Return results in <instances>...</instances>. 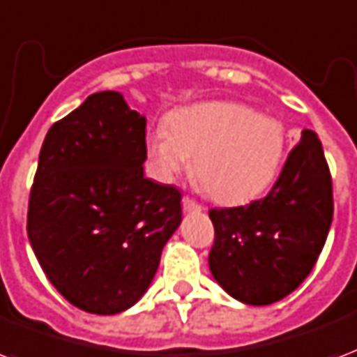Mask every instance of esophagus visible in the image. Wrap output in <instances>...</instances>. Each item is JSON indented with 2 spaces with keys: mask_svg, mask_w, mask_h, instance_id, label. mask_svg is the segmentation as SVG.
Masks as SVG:
<instances>
[{
  "mask_svg": "<svg viewBox=\"0 0 357 357\" xmlns=\"http://www.w3.org/2000/svg\"><path fill=\"white\" fill-rule=\"evenodd\" d=\"M182 208L186 211V213H197V211H201V205L197 203V201H194L192 197H188V195H184L182 197Z\"/></svg>",
  "mask_w": 357,
  "mask_h": 357,
  "instance_id": "34e87169",
  "label": "esophagus"
}]
</instances>
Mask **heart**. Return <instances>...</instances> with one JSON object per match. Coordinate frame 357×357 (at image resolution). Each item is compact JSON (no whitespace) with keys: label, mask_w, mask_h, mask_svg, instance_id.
<instances>
[{"label":"heart","mask_w":357,"mask_h":357,"mask_svg":"<svg viewBox=\"0 0 357 357\" xmlns=\"http://www.w3.org/2000/svg\"><path fill=\"white\" fill-rule=\"evenodd\" d=\"M286 130L241 103L208 101L171 112L146 139V156L160 181H173L192 162L195 186L218 203L256 197L277 176Z\"/></svg>","instance_id":"1"}]
</instances>
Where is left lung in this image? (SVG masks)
<instances>
[{
    "label": "left lung",
    "mask_w": 357,
    "mask_h": 357,
    "mask_svg": "<svg viewBox=\"0 0 357 357\" xmlns=\"http://www.w3.org/2000/svg\"><path fill=\"white\" fill-rule=\"evenodd\" d=\"M208 216V267L229 296L246 305L290 296L316 265L333 220V182L314 131H303L265 197Z\"/></svg>",
    "instance_id": "left-lung-1"
}]
</instances>
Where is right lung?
<instances>
[{"instance_id": "obj_1", "label": "right lung", "mask_w": 357, "mask_h": 357, "mask_svg": "<svg viewBox=\"0 0 357 357\" xmlns=\"http://www.w3.org/2000/svg\"><path fill=\"white\" fill-rule=\"evenodd\" d=\"M146 120L98 92L43 141L28 237L45 275L77 309L118 314L143 297L182 220L181 190L143 175Z\"/></svg>"}]
</instances>
